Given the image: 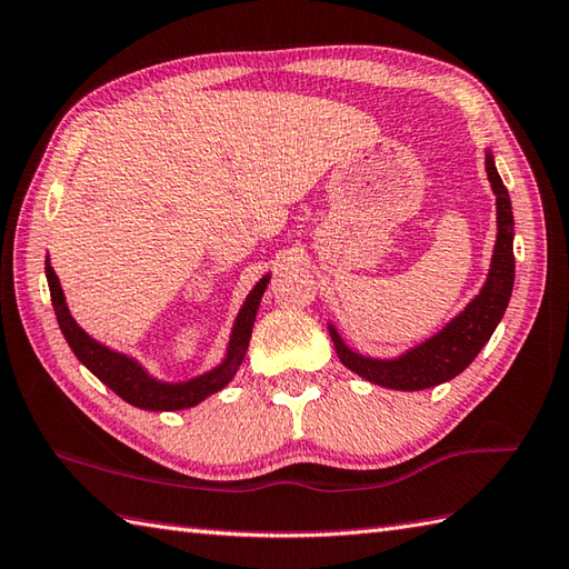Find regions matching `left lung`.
<instances>
[{"instance_id":"8db88e82","label":"left lung","mask_w":569,"mask_h":569,"mask_svg":"<svg viewBox=\"0 0 569 569\" xmlns=\"http://www.w3.org/2000/svg\"><path fill=\"white\" fill-rule=\"evenodd\" d=\"M486 172L496 194V247L486 283L459 316H453L439 332H433L431 338L421 340L397 358H372V355L358 352L342 340L338 328L328 320L330 338L340 362L355 375H360L362 380L387 389H399V392H419V389L443 385L461 375L483 350V345L491 340L493 330L506 313L510 293H513L516 221L508 189L496 170L491 148H486Z\"/></svg>"}]
</instances>
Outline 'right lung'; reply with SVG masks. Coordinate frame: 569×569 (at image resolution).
I'll list each match as a JSON object with an SVG mask.
<instances>
[{
	"instance_id": "obj_1",
	"label": "right lung",
	"mask_w": 569,
	"mask_h": 569,
	"mask_svg": "<svg viewBox=\"0 0 569 569\" xmlns=\"http://www.w3.org/2000/svg\"><path fill=\"white\" fill-rule=\"evenodd\" d=\"M47 281L51 291V303L56 320H59V328L63 332L66 342L73 350L86 370H91L100 382L113 389V392L126 399L128 405L138 409H150V411H177V409H189L204 402L207 397L217 395L219 389H224L233 375L239 372V367L247 358L251 330L256 313H259L261 298L266 293V286L271 281V273H266L259 283H256L247 300H243L239 308V316L233 320L229 342L224 350V358H221L211 370L189 377V380H160L154 377L148 367H144L138 358H132L128 352H120L108 348V345L98 342L96 338L88 336V332L78 326L76 318L71 316L69 303H66L63 288L59 276H56L51 259L47 256Z\"/></svg>"
}]
</instances>
